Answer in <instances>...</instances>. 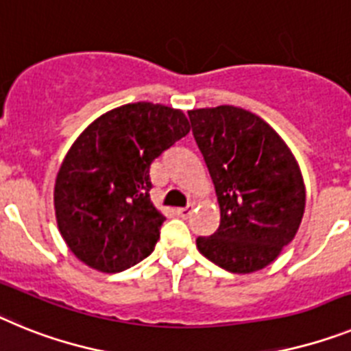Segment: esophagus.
Here are the masks:
<instances>
[{
	"instance_id": "34e87169",
	"label": "esophagus",
	"mask_w": 351,
	"mask_h": 351,
	"mask_svg": "<svg viewBox=\"0 0 351 351\" xmlns=\"http://www.w3.org/2000/svg\"><path fill=\"white\" fill-rule=\"evenodd\" d=\"M191 213H193V205H187L184 206V208H176V215H178V217L187 219L191 217Z\"/></svg>"
}]
</instances>
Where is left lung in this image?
<instances>
[{"mask_svg":"<svg viewBox=\"0 0 351 351\" xmlns=\"http://www.w3.org/2000/svg\"><path fill=\"white\" fill-rule=\"evenodd\" d=\"M215 185L221 224L197 237L199 252L233 274L272 263L297 234L306 208L302 173L281 136L234 106L189 111Z\"/></svg>","mask_w":351,"mask_h":351,"instance_id":"obj_1","label":"left lung"}]
</instances>
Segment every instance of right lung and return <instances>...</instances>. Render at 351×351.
Segmentation results:
<instances>
[{"label": "right lung", "instance_id": "1", "mask_svg": "<svg viewBox=\"0 0 351 351\" xmlns=\"http://www.w3.org/2000/svg\"><path fill=\"white\" fill-rule=\"evenodd\" d=\"M189 130L180 109L136 102L97 118L70 146L54 210L63 240L83 263L121 272L152 254L166 217L150 201V166Z\"/></svg>", "mask_w": 351, "mask_h": 351}]
</instances>
